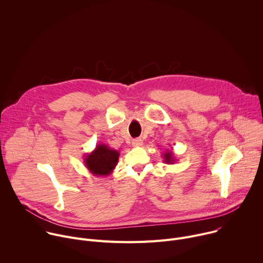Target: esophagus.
I'll list each match as a JSON object with an SVG mask.
<instances>
[{
    "label": "esophagus",
    "instance_id": "esophagus-1",
    "mask_svg": "<svg viewBox=\"0 0 263 263\" xmlns=\"http://www.w3.org/2000/svg\"><path fill=\"white\" fill-rule=\"evenodd\" d=\"M141 144H142L141 138H135V139H133V141H132V145H133V146H140Z\"/></svg>",
    "mask_w": 263,
    "mask_h": 263
}]
</instances>
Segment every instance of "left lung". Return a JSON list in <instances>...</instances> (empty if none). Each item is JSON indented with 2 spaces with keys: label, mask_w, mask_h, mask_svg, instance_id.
<instances>
[{
  "label": "left lung",
  "mask_w": 263,
  "mask_h": 263,
  "mask_svg": "<svg viewBox=\"0 0 263 263\" xmlns=\"http://www.w3.org/2000/svg\"><path fill=\"white\" fill-rule=\"evenodd\" d=\"M163 159H164L163 161L165 163H167V164H174V162L177 161L174 152L173 151H168V149L163 154Z\"/></svg>",
  "instance_id": "8db88e82"
}]
</instances>
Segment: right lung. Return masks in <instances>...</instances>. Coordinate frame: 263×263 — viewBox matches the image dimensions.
Masks as SVG:
<instances>
[{
    "label": "right lung",
    "mask_w": 263,
    "mask_h": 263,
    "mask_svg": "<svg viewBox=\"0 0 263 263\" xmlns=\"http://www.w3.org/2000/svg\"><path fill=\"white\" fill-rule=\"evenodd\" d=\"M120 153L115 148H110L104 143L96 146L93 151L85 155L84 164L93 176H109L118 164Z\"/></svg>",
    "instance_id": "1"
}]
</instances>
